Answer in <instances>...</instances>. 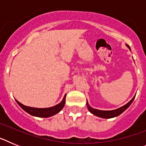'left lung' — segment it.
<instances>
[{"instance_id": "left-lung-1", "label": "left lung", "mask_w": 146, "mask_h": 146, "mask_svg": "<svg viewBox=\"0 0 146 146\" xmlns=\"http://www.w3.org/2000/svg\"><path fill=\"white\" fill-rule=\"evenodd\" d=\"M126 46L129 47V49L130 50V47L128 44H126ZM135 96H134L132 98L131 101L129 102L128 103L125 105H123V107H121V108H118L116 110H109V111H105V110H96V109H94L91 107H90V105L88 104V102H86V104H87L88 109L91 113H93L94 115H96L98 117H100V118H114V117H116L119 115H121V113H123V111H125L130 106V104L132 103L133 100L135 99Z\"/></svg>"}]
</instances>
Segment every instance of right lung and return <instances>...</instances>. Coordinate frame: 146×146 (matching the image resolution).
<instances>
[{"instance_id":"right-lung-1","label":"right lung","mask_w":146,"mask_h":146,"mask_svg":"<svg viewBox=\"0 0 146 146\" xmlns=\"http://www.w3.org/2000/svg\"><path fill=\"white\" fill-rule=\"evenodd\" d=\"M17 104L23 108L25 112L29 113L30 115H33V116L36 117H41V118H48V117L54 115L56 113H59V112L63 109L64 107L66 102V95L64 96V99L62 100L60 103L58 104L55 105V106L52 107V108H31V107H27L22 104L20 103L17 100H16Z\"/></svg>"}]
</instances>
